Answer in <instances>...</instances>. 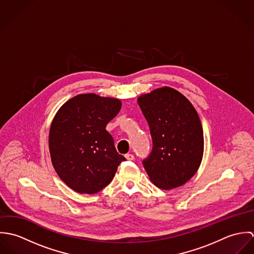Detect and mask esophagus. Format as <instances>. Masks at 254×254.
<instances>
[{"mask_svg": "<svg viewBox=\"0 0 254 254\" xmlns=\"http://www.w3.org/2000/svg\"><path fill=\"white\" fill-rule=\"evenodd\" d=\"M125 157L128 159V160H134V155L133 154H131V153H127V154H125Z\"/></svg>", "mask_w": 254, "mask_h": 254, "instance_id": "esophagus-1", "label": "esophagus"}]
</instances>
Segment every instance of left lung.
<instances>
[{
	"label": "left lung",
	"mask_w": 254,
	"mask_h": 254,
	"mask_svg": "<svg viewBox=\"0 0 254 254\" xmlns=\"http://www.w3.org/2000/svg\"><path fill=\"white\" fill-rule=\"evenodd\" d=\"M152 139L143 160L150 181L162 190L180 187L197 171L203 154V131L196 110L178 91L159 88L138 99Z\"/></svg>",
	"instance_id": "obj_1"
}]
</instances>
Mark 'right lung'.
I'll list each match as a JSON object with an SVG mask.
<instances>
[{
	"label": "right lung",
	"mask_w": 254,
	"mask_h": 254,
	"mask_svg": "<svg viewBox=\"0 0 254 254\" xmlns=\"http://www.w3.org/2000/svg\"><path fill=\"white\" fill-rule=\"evenodd\" d=\"M120 109L117 99L85 94L70 99L57 112L49 135L52 163L75 191L93 194L102 190L126 160L106 130Z\"/></svg>",
	"instance_id": "right-lung-1"
}]
</instances>
